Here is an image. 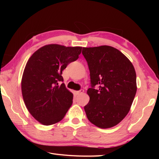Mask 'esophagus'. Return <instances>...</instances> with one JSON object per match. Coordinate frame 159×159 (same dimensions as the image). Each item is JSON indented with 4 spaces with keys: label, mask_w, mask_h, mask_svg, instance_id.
<instances>
[{
    "label": "esophagus",
    "mask_w": 159,
    "mask_h": 159,
    "mask_svg": "<svg viewBox=\"0 0 159 159\" xmlns=\"http://www.w3.org/2000/svg\"><path fill=\"white\" fill-rule=\"evenodd\" d=\"M83 92H84V90H80L79 91H75V93H76V94H77V95H79V94L80 93H83Z\"/></svg>",
    "instance_id": "obj_1"
}]
</instances>
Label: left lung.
Returning <instances> with one entry per match:
<instances>
[{"instance_id": "left-lung-1", "label": "left lung", "mask_w": 159, "mask_h": 159, "mask_svg": "<svg viewBox=\"0 0 159 159\" xmlns=\"http://www.w3.org/2000/svg\"><path fill=\"white\" fill-rule=\"evenodd\" d=\"M90 70V101L84 107L90 121L100 128L118 124L128 114L137 92L136 73L131 61L109 45L83 48ZM99 86L98 90L94 87Z\"/></svg>"}]
</instances>
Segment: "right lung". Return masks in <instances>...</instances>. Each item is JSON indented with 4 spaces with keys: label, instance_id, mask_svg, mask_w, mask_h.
Masks as SVG:
<instances>
[{
    "label": "right lung",
    "instance_id": "1",
    "mask_svg": "<svg viewBox=\"0 0 159 159\" xmlns=\"http://www.w3.org/2000/svg\"><path fill=\"white\" fill-rule=\"evenodd\" d=\"M82 47L50 44L39 48L29 59L21 79L25 105L35 119L45 125L63 119L73 102V94L64 83L62 71L76 61Z\"/></svg>",
    "mask_w": 159,
    "mask_h": 159
}]
</instances>
